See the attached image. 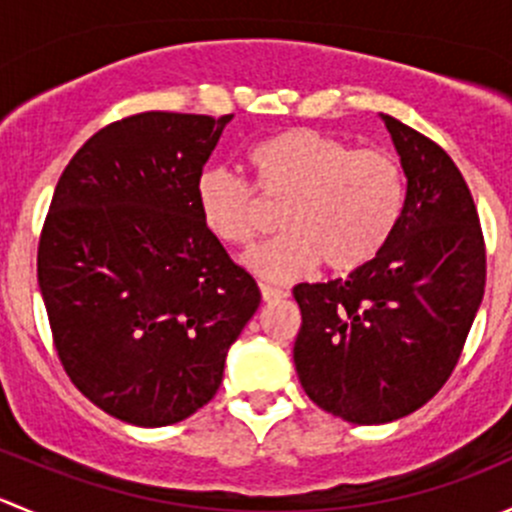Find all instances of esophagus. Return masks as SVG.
I'll use <instances>...</instances> for the list:
<instances>
[{
    "label": "esophagus",
    "mask_w": 512,
    "mask_h": 512,
    "mask_svg": "<svg viewBox=\"0 0 512 512\" xmlns=\"http://www.w3.org/2000/svg\"><path fill=\"white\" fill-rule=\"evenodd\" d=\"M260 292H262V299H265V302H280V299L287 297L285 289L272 287V285H260Z\"/></svg>",
    "instance_id": "esophagus-1"
}]
</instances>
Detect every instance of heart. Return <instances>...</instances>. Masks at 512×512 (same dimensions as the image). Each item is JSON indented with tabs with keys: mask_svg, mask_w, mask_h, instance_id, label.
<instances>
[{
	"mask_svg": "<svg viewBox=\"0 0 512 512\" xmlns=\"http://www.w3.org/2000/svg\"><path fill=\"white\" fill-rule=\"evenodd\" d=\"M252 191L223 168L195 180L205 230L225 245L245 247L260 232V195L282 205L275 240L245 255L255 275L287 282L322 262L334 275L369 265L386 247L404 210V170L386 148H352L314 128H289L247 153Z\"/></svg>",
	"mask_w": 512,
	"mask_h": 512,
	"instance_id": "heart-1",
	"label": "heart"
}]
</instances>
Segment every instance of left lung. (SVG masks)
<instances>
[{
	"label": "left lung",
	"mask_w": 512,
	"mask_h": 512,
	"mask_svg": "<svg viewBox=\"0 0 512 512\" xmlns=\"http://www.w3.org/2000/svg\"><path fill=\"white\" fill-rule=\"evenodd\" d=\"M406 175L399 225L347 280L294 287L304 394L359 426L414 414L446 384L483 302L485 245L448 153L381 113Z\"/></svg>",
	"instance_id": "left-lung-1"
}]
</instances>
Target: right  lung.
I'll return each instance as SVG.
<instances>
[{"label":"right lung","mask_w":512,"mask_h":512,"mask_svg":"<svg viewBox=\"0 0 512 512\" xmlns=\"http://www.w3.org/2000/svg\"><path fill=\"white\" fill-rule=\"evenodd\" d=\"M230 121L148 111L111 123L51 198L36 272L56 352L86 399L131 426L203 409L260 307L257 282L195 205V180Z\"/></svg>","instance_id":"1"}]
</instances>
